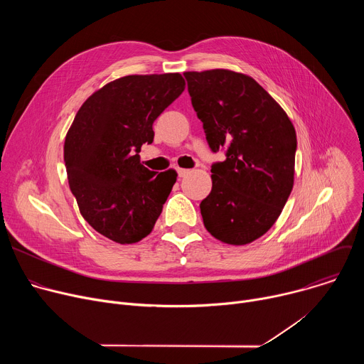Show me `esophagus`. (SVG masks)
Here are the masks:
<instances>
[{
  "instance_id": "esophagus-1",
  "label": "esophagus",
  "mask_w": 364,
  "mask_h": 364,
  "mask_svg": "<svg viewBox=\"0 0 364 364\" xmlns=\"http://www.w3.org/2000/svg\"><path fill=\"white\" fill-rule=\"evenodd\" d=\"M188 173H190V170H186V168H177V174H178V177H186Z\"/></svg>"
}]
</instances>
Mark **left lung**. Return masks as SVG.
Returning <instances> with one entry per match:
<instances>
[{"mask_svg":"<svg viewBox=\"0 0 364 364\" xmlns=\"http://www.w3.org/2000/svg\"><path fill=\"white\" fill-rule=\"evenodd\" d=\"M191 105L213 152L212 191L200 203L203 223L229 245L265 235L294 186L295 128L277 100L250 76L226 69L186 72Z\"/></svg>","mask_w":364,"mask_h":364,"instance_id":"1","label":"left lung"}]
</instances>
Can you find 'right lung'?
Listing matches in <instances>:
<instances>
[{
	"instance_id": "1",
	"label": "right lung",
	"mask_w": 364,
	"mask_h": 364,
	"mask_svg": "<svg viewBox=\"0 0 364 364\" xmlns=\"http://www.w3.org/2000/svg\"><path fill=\"white\" fill-rule=\"evenodd\" d=\"M180 73L131 75L90 95L65 139L69 187L83 219L100 235L135 243L154 229L177 180L139 163L152 124L183 93Z\"/></svg>"
}]
</instances>
